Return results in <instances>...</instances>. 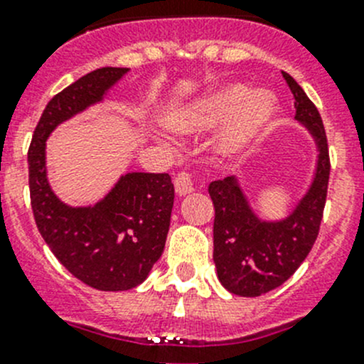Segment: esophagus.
Returning <instances> with one entry per match:
<instances>
[{
    "instance_id": "esophagus-1",
    "label": "esophagus",
    "mask_w": 364,
    "mask_h": 364,
    "mask_svg": "<svg viewBox=\"0 0 364 364\" xmlns=\"http://www.w3.org/2000/svg\"><path fill=\"white\" fill-rule=\"evenodd\" d=\"M193 185L196 183H193L192 174H188V172H179L174 178V188L178 196H186V193L193 192Z\"/></svg>"
}]
</instances>
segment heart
I'll return each instance as SVG.
<instances>
[{"mask_svg":"<svg viewBox=\"0 0 364 364\" xmlns=\"http://www.w3.org/2000/svg\"><path fill=\"white\" fill-rule=\"evenodd\" d=\"M237 108L240 111L234 116L222 139V151L234 155L248 148L277 112V98L269 91L248 93L247 87L240 84L227 86L183 111L172 114L171 127L174 130L196 134L225 121Z\"/></svg>","mask_w":364,"mask_h":364,"instance_id":"b5f03b06","label":"heart"}]
</instances>
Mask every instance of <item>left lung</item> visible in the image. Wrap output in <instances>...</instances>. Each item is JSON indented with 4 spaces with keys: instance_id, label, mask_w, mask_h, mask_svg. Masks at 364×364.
Masks as SVG:
<instances>
[{
    "instance_id": "obj_1",
    "label": "left lung",
    "mask_w": 364,
    "mask_h": 364,
    "mask_svg": "<svg viewBox=\"0 0 364 364\" xmlns=\"http://www.w3.org/2000/svg\"><path fill=\"white\" fill-rule=\"evenodd\" d=\"M282 75L294 95L296 119L308 128L318 149L317 168L306 196L287 218L264 222L252 211L234 176L213 181L208 188L215 205L216 274L227 291L245 297L266 294L296 273L317 240L328 196L331 164L322 117L303 87L289 73Z\"/></svg>"
}]
</instances>
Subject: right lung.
<instances>
[{
    "mask_svg": "<svg viewBox=\"0 0 364 364\" xmlns=\"http://www.w3.org/2000/svg\"><path fill=\"white\" fill-rule=\"evenodd\" d=\"M128 68L86 73L50 98L28 151L29 197L36 227L65 267L98 291H128L148 278L165 248L174 185L168 174L128 172L100 203L72 208L50 190L46 141L63 121L104 100Z\"/></svg>",
    "mask_w": 364,
    "mask_h": 364,
    "instance_id": "obj_1",
    "label": "right lung"
}]
</instances>
